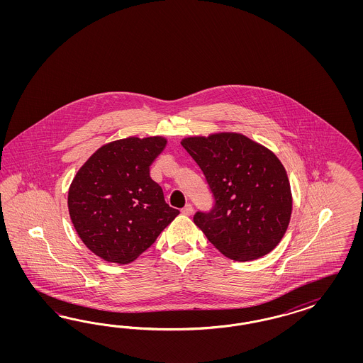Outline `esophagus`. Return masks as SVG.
Listing matches in <instances>:
<instances>
[{
  "label": "esophagus",
  "instance_id": "34e87169",
  "mask_svg": "<svg viewBox=\"0 0 363 363\" xmlns=\"http://www.w3.org/2000/svg\"><path fill=\"white\" fill-rule=\"evenodd\" d=\"M182 214H185V216H190V214H193V206L190 205V203H187V205H185L184 208H182Z\"/></svg>",
  "mask_w": 363,
  "mask_h": 363
}]
</instances>
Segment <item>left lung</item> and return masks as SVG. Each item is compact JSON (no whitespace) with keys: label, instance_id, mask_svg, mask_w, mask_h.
Instances as JSON below:
<instances>
[{"label":"left lung","instance_id":"1","mask_svg":"<svg viewBox=\"0 0 363 363\" xmlns=\"http://www.w3.org/2000/svg\"><path fill=\"white\" fill-rule=\"evenodd\" d=\"M181 145L202 170L214 201L193 217L206 238L234 261L270 253L285 234L293 203L275 154L237 133L190 137Z\"/></svg>","mask_w":363,"mask_h":363}]
</instances>
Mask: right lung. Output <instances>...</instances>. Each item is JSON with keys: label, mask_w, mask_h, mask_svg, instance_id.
<instances>
[{"label": "right lung", "mask_w": 363, "mask_h": 363, "mask_svg": "<svg viewBox=\"0 0 363 363\" xmlns=\"http://www.w3.org/2000/svg\"><path fill=\"white\" fill-rule=\"evenodd\" d=\"M165 146L162 137H129L104 145L78 170L69 214L79 238L102 259L132 262L179 214L150 177Z\"/></svg>", "instance_id": "1"}]
</instances>
